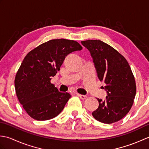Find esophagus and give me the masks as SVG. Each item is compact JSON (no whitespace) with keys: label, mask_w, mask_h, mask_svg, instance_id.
<instances>
[{"label":"esophagus","mask_w":149,"mask_h":149,"mask_svg":"<svg viewBox=\"0 0 149 149\" xmlns=\"http://www.w3.org/2000/svg\"><path fill=\"white\" fill-rule=\"evenodd\" d=\"M76 95H77L78 96V97H79L81 99H83V100H84V99H86V98H87V96L86 95H81V94H79V93H76Z\"/></svg>","instance_id":"obj_1"}]
</instances>
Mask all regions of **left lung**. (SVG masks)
Here are the masks:
<instances>
[{
    "label": "left lung",
    "mask_w": 149,
    "mask_h": 149,
    "mask_svg": "<svg viewBox=\"0 0 149 149\" xmlns=\"http://www.w3.org/2000/svg\"><path fill=\"white\" fill-rule=\"evenodd\" d=\"M93 58L97 76L104 81L107 95L97 99L99 107L92 113L98 121L113 123L123 118L130 111L136 93L134 75L126 59L108 44L100 40L82 41Z\"/></svg>",
    "instance_id": "left-lung-1"
}]
</instances>
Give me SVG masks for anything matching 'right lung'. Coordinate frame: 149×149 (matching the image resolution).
<instances>
[{
	"mask_svg": "<svg viewBox=\"0 0 149 149\" xmlns=\"http://www.w3.org/2000/svg\"><path fill=\"white\" fill-rule=\"evenodd\" d=\"M78 42L66 39L49 40L25 57L16 74L15 86L19 102L31 118L47 120L62 111L71 97L50 83L70 53L81 50Z\"/></svg>",
	"mask_w": 149,
	"mask_h": 149,
	"instance_id": "right-lung-1",
	"label": "right lung"
}]
</instances>
